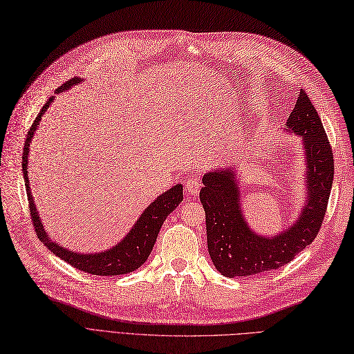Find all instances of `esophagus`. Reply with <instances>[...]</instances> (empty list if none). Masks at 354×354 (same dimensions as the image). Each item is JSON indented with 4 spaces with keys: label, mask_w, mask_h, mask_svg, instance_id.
<instances>
[{
    "label": "esophagus",
    "mask_w": 354,
    "mask_h": 354,
    "mask_svg": "<svg viewBox=\"0 0 354 354\" xmlns=\"http://www.w3.org/2000/svg\"><path fill=\"white\" fill-rule=\"evenodd\" d=\"M200 188H201V180L198 178H192L185 182V191L191 194V196H196V194L200 191Z\"/></svg>",
    "instance_id": "34e87169"
}]
</instances>
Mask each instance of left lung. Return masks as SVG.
I'll return each mask as SVG.
<instances>
[{
    "instance_id": "obj_1",
    "label": "left lung",
    "mask_w": 354,
    "mask_h": 354,
    "mask_svg": "<svg viewBox=\"0 0 354 354\" xmlns=\"http://www.w3.org/2000/svg\"><path fill=\"white\" fill-rule=\"evenodd\" d=\"M306 150L309 198L288 231L265 238L250 231L239 207V191L232 170H214L203 176L200 201L206 212L207 248L213 265L227 278L250 277L279 269L309 245L321 230L334 179V156L310 98L300 95L287 120Z\"/></svg>"
}]
</instances>
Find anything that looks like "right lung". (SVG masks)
I'll use <instances>...</instances> for the list:
<instances>
[{
	"instance_id": "right-lung-1",
	"label": "right lung",
	"mask_w": 354,
	"mask_h": 354,
	"mask_svg": "<svg viewBox=\"0 0 354 354\" xmlns=\"http://www.w3.org/2000/svg\"><path fill=\"white\" fill-rule=\"evenodd\" d=\"M77 81L79 79L73 77V79H71V81L64 82L62 86L57 88V93H63V91H66L67 88H71L72 85H76ZM53 100H54V97L48 98V101L45 102L44 107L38 113L37 119L32 123V127L26 136V141H25L24 162H21L28 201H29L30 219H32L33 227H35L39 241H42L45 245H47L48 250H51V252L57 257H60L62 260L67 261V263L72 265L73 268H76L79 270H84L86 273H93V275L115 277V275H124V273H129L135 269H138L148 259V256H150L156 239H157L158 231H160L165 219L176 209V206L182 201V198H184V194H182V185L178 184V185L170 188L169 191L163 192L162 196H158V198L154 200L150 206L147 207V210L141 214V218L132 227V231L127 236H124L118 245L107 250V252H104V253L81 254V253L69 252V250H66V248L60 247L59 244L53 243L51 239L47 236V234H45L44 226L39 221L35 204H33V198L30 196L29 178H28L29 144L32 141L33 132H35L42 115L47 111Z\"/></svg>"
}]
</instances>
